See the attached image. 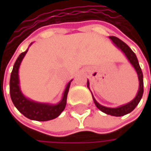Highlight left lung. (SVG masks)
I'll return each mask as SVG.
<instances>
[{
	"label": "left lung",
	"mask_w": 151,
	"mask_h": 151,
	"mask_svg": "<svg viewBox=\"0 0 151 151\" xmlns=\"http://www.w3.org/2000/svg\"><path fill=\"white\" fill-rule=\"evenodd\" d=\"M109 38L113 42V44L114 45L115 47H117L119 50H121V51L126 56V58H128L129 63L134 67L135 71L136 72L137 77H138V80H139V88H138L136 97L131 101H129V102H128L126 104L116 106V107H109V106H105L101 105L95 100L93 93H92V96H93V102H94L95 106L101 111H102L103 113H105L106 114H109V115H113V116H122V115H125V114H129L130 112H132L136 108V106L138 105V103L140 102V101H141V99L142 97V94H143V75H142V72L141 70V67L139 65L138 59L136 58V54L134 53V51L124 42H122L121 39H119L118 37H109ZM89 85L90 84H89V81L87 79V87L90 90Z\"/></svg>",
	"instance_id": "obj_1"
}]
</instances>
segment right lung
<instances>
[{
  "mask_svg": "<svg viewBox=\"0 0 151 151\" xmlns=\"http://www.w3.org/2000/svg\"><path fill=\"white\" fill-rule=\"evenodd\" d=\"M31 45L32 43L29 45V46ZM29 48L24 52L19 55L14 65L10 76V81H9V92H10L11 100L15 107L18 109V111L22 113L25 117L30 120L39 121V122H46V121L53 120L58 116H59V114L64 111L65 107L67 94L73 79L67 83L64 90L62 98L60 101L58 102L57 104L38 102L26 97L21 90L20 79H19V68Z\"/></svg>",
  "mask_w": 151,
  "mask_h": 151,
  "instance_id": "add662e5",
  "label": "right lung"
}]
</instances>
